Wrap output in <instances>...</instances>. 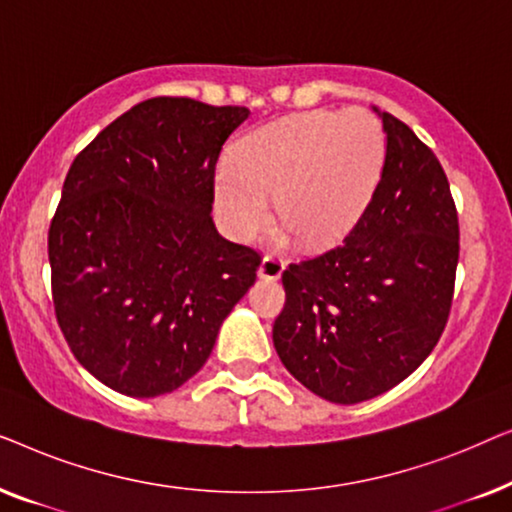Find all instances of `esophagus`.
Wrapping results in <instances>:
<instances>
[{
  "label": "esophagus",
  "instance_id": "34e87169",
  "mask_svg": "<svg viewBox=\"0 0 512 512\" xmlns=\"http://www.w3.org/2000/svg\"><path fill=\"white\" fill-rule=\"evenodd\" d=\"M284 268H286V263L282 261V256L268 254L261 261V265H258V275H261L263 279H279L282 277Z\"/></svg>",
  "mask_w": 512,
  "mask_h": 512
}]
</instances>
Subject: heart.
<instances>
[{"instance_id": "heart-1", "label": "heart", "mask_w": 512, "mask_h": 512, "mask_svg": "<svg viewBox=\"0 0 512 512\" xmlns=\"http://www.w3.org/2000/svg\"><path fill=\"white\" fill-rule=\"evenodd\" d=\"M387 137L366 109H314L275 121L216 172V207L230 233L251 237L270 216V195L310 247L345 237L373 198Z\"/></svg>"}]
</instances>
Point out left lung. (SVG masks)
<instances>
[{
  "mask_svg": "<svg viewBox=\"0 0 512 512\" xmlns=\"http://www.w3.org/2000/svg\"><path fill=\"white\" fill-rule=\"evenodd\" d=\"M382 177L345 240L284 270L272 342L312 394L352 405L422 366L450 319L459 216L429 146L382 111Z\"/></svg>",
  "mask_w": 512,
  "mask_h": 512,
  "instance_id": "left-lung-1",
  "label": "left lung"
}]
</instances>
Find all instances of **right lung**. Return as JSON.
I'll use <instances>...</instances> for the list:
<instances>
[{
  "label": "right lung",
  "mask_w": 512,
  "mask_h": 512,
  "mask_svg": "<svg viewBox=\"0 0 512 512\" xmlns=\"http://www.w3.org/2000/svg\"><path fill=\"white\" fill-rule=\"evenodd\" d=\"M247 107L151 97L69 167L48 228L55 319L76 361L132 398L170 394L212 354L261 251L212 221L216 160Z\"/></svg>",
  "instance_id": "1"
}]
</instances>
